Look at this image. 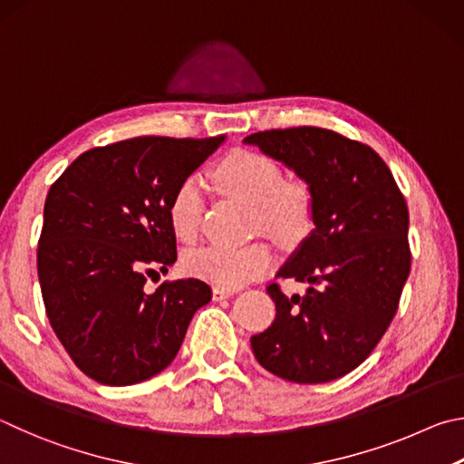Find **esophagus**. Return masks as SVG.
Wrapping results in <instances>:
<instances>
[{
  "mask_svg": "<svg viewBox=\"0 0 464 464\" xmlns=\"http://www.w3.org/2000/svg\"><path fill=\"white\" fill-rule=\"evenodd\" d=\"M237 291L230 289V287H214V291H211V295H214L216 302H219V299H227L232 297Z\"/></svg>",
  "mask_w": 464,
  "mask_h": 464,
  "instance_id": "esophagus-1",
  "label": "esophagus"
}]
</instances>
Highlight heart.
I'll list each match as a JSON object with an SVG mask.
<instances>
[{"label":"heart","mask_w":464,"mask_h":464,"mask_svg":"<svg viewBox=\"0 0 464 464\" xmlns=\"http://www.w3.org/2000/svg\"><path fill=\"white\" fill-rule=\"evenodd\" d=\"M218 189L253 206L255 230L281 245H295L312 230L314 198L307 185L283 181L281 169L273 159L253 150H237L214 170ZM203 208L199 179L189 177L177 187L169 203V222L179 240L198 237ZM187 273L219 287H238L258 277L271 265L269 248L246 245L238 248L201 246L183 258Z\"/></svg>","instance_id":"heart-1"}]
</instances>
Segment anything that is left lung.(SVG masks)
Masks as SVG:
<instances>
[{
	"label": "left lung",
	"mask_w": 464,
	"mask_h": 464,
	"mask_svg": "<svg viewBox=\"0 0 464 464\" xmlns=\"http://www.w3.org/2000/svg\"><path fill=\"white\" fill-rule=\"evenodd\" d=\"M242 142L294 170L314 198L312 232L277 271L310 287L291 297L266 287L277 318L250 338L253 353L294 383L344 377L385 334L408 281L403 195L375 150L332 130H266Z\"/></svg>",
	"instance_id": "left-lung-1"
}]
</instances>
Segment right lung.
<instances>
[{
  "label": "right lung",
  "instance_id": "obj_1",
  "mask_svg": "<svg viewBox=\"0 0 464 464\" xmlns=\"http://www.w3.org/2000/svg\"><path fill=\"white\" fill-rule=\"evenodd\" d=\"M224 142L130 138L83 152L48 191L38 242L46 315L97 383L134 385L165 371L211 299L199 279L162 283L154 294L144 283L177 261L170 198Z\"/></svg>",
  "mask_w": 464,
  "mask_h": 464
}]
</instances>
